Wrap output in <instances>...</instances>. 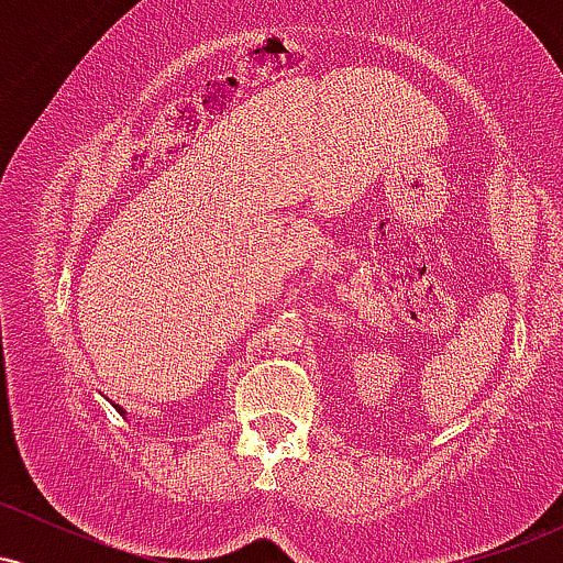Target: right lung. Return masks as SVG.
I'll list each match as a JSON object with an SVG mask.
<instances>
[{"label": "right lung", "mask_w": 563, "mask_h": 563, "mask_svg": "<svg viewBox=\"0 0 563 563\" xmlns=\"http://www.w3.org/2000/svg\"><path fill=\"white\" fill-rule=\"evenodd\" d=\"M115 407H119V405H115ZM119 410H121V407H119Z\"/></svg>", "instance_id": "obj_1"}]
</instances>
